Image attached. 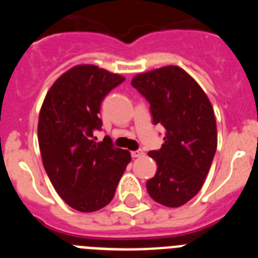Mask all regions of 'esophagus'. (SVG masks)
Segmentation results:
<instances>
[{
	"label": "esophagus",
	"instance_id": "1",
	"mask_svg": "<svg viewBox=\"0 0 258 258\" xmlns=\"http://www.w3.org/2000/svg\"><path fill=\"white\" fill-rule=\"evenodd\" d=\"M143 154H145V152H143V150H136V151H132V156L133 157H141V156H143Z\"/></svg>",
	"mask_w": 258,
	"mask_h": 258
}]
</instances>
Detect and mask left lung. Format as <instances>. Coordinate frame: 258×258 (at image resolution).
<instances>
[{
    "mask_svg": "<svg viewBox=\"0 0 258 258\" xmlns=\"http://www.w3.org/2000/svg\"><path fill=\"white\" fill-rule=\"evenodd\" d=\"M150 103L152 122L165 129L160 150L150 151L156 174L146 187L155 202L175 208L200 191L217 150L213 108L198 83L177 66L157 68L132 80Z\"/></svg>",
    "mask_w": 258,
    "mask_h": 258,
    "instance_id": "left-lung-1",
    "label": "left lung"
}]
</instances>
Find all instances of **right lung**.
<instances>
[{"instance_id":"add662e5","label":"right lung","mask_w":258,"mask_h":258,"mask_svg":"<svg viewBox=\"0 0 258 258\" xmlns=\"http://www.w3.org/2000/svg\"><path fill=\"white\" fill-rule=\"evenodd\" d=\"M124 77L92 64L76 66L52 84L38 118V145L44 168L59 197L71 208L94 212L112 200L132 160L102 129L98 113L106 95Z\"/></svg>"}]
</instances>
